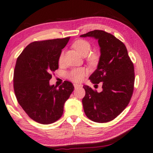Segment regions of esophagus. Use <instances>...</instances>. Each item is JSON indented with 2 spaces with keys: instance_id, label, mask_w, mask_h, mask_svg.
<instances>
[{
  "instance_id": "obj_1",
  "label": "esophagus",
  "mask_w": 153,
  "mask_h": 153,
  "mask_svg": "<svg viewBox=\"0 0 153 153\" xmlns=\"http://www.w3.org/2000/svg\"><path fill=\"white\" fill-rule=\"evenodd\" d=\"M74 88L76 89L78 88H79V87L82 86V85H79V84H74Z\"/></svg>"
}]
</instances>
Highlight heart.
I'll return each instance as SVG.
<instances>
[{"label":"heart","mask_w":153,"mask_h":153,"mask_svg":"<svg viewBox=\"0 0 153 153\" xmlns=\"http://www.w3.org/2000/svg\"><path fill=\"white\" fill-rule=\"evenodd\" d=\"M73 47L82 56H86L91 50V44L87 41L83 39H79L75 42L73 44ZM62 59H63V54H61L59 57V62L62 61ZM88 59L90 61L93 62L96 60V56L91 55L88 56ZM86 74V72L84 69H74L68 74V77L73 81L79 82L83 80Z\"/></svg>","instance_id":"obj_1"}]
</instances>
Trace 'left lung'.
Segmentation results:
<instances>
[{
  "label": "left lung",
  "mask_w": 153,
  "mask_h": 153,
  "mask_svg": "<svg viewBox=\"0 0 153 153\" xmlns=\"http://www.w3.org/2000/svg\"><path fill=\"white\" fill-rule=\"evenodd\" d=\"M80 37L98 40L101 56L89 79L93 84L102 82L103 88L98 93L88 86H83L84 112L94 122L107 123L117 117L129 103L134 86V67L124 43L110 33L94 30Z\"/></svg>",
  "instance_id": "1"
}]
</instances>
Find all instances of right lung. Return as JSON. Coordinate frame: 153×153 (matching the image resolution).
Listing matches in <instances>:
<instances>
[{
    "label": "right lung",
    "instance_id": "add662e5",
    "mask_svg": "<svg viewBox=\"0 0 153 153\" xmlns=\"http://www.w3.org/2000/svg\"><path fill=\"white\" fill-rule=\"evenodd\" d=\"M69 39L34 42L17 59L13 75L17 100L29 117L40 124H51L61 117L74 89L70 82L65 81L59 88L49 82L51 73L59 69V57Z\"/></svg>",
    "mask_w": 153,
    "mask_h": 153
}]
</instances>
